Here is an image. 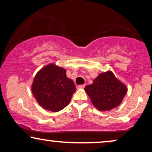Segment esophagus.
<instances>
[{
  "mask_svg": "<svg viewBox=\"0 0 152 152\" xmlns=\"http://www.w3.org/2000/svg\"><path fill=\"white\" fill-rule=\"evenodd\" d=\"M85 87V84H82V85H78L77 88H83Z\"/></svg>",
  "mask_w": 152,
  "mask_h": 152,
  "instance_id": "1",
  "label": "esophagus"
}]
</instances>
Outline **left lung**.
Masks as SVG:
<instances>
[{
	"label": "left lung",
	"instance_id": "obj_1",
	"mask_svg": "<svg viewBox=\"0 0 152 152\" xmlns=\"http://www.w3.org/2000/svg\"><path fill=\"white\" fill-rule=\"evenodd\" d=\"M84 90L96 109L107 111L120 104L127 93V87L109 70L99 74Z\"/></svg>",
	"mask_w": 152,
	"mask_h": 152
}]
</instances>
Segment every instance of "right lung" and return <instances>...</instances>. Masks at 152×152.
I'll return each mask as SVG.
<instances>
[{"instance_id":"1","label":"right lung","mask_w":152,"mask_h":152,"mask_svg":"<svg viewBox=\"0 0 152 152\" xmlns=\"http://www.w3.org/2000/svg\"><path fill=\"white\" fill-rule=\"evenodd\" d=\"M66 70L54 64L44 66L33 80L32 92L39 104L50 111H61L69 104L76 88Z\"/></svg>"}]
</instances>
